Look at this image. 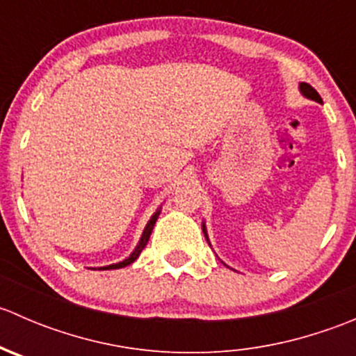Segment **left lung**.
Listing matches in <instances>:
<instances>
[{
	"instance_id": "8db88e82",
	"label": "left lung",
	"mask_w": 356,
	"mask_h": 356,
	"mask_svg": "<svg viewBox=\"0 0 356 356\" xmlns=\"http://www.w3.org/2000/svg\"><path fill=\"white\" fill-rule=\"evenodd\" d=\"M300 92L305 96V98L312 99V102H317V103H322V98L321 95H318L317 91H315L314 88H312L310 84H307V82H300ZM201 229H203V234H204V239L208 241V245H210V239H208V232H207V225H204V222H201ZM211 246V245H210ZM224 264V261H222ZM225 265V264H224ZM229 267V265H227Z\"/></svg>"
}]
</instances>
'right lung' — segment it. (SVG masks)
<instances>
[{
    "instance_id": "obj_1",
    "label": "right lung",
    "mask_w": 356,
    "mask_h": 356,
    "mask_svg": "<svg viewBox=\"0 0 356 356\" xmlns=\"http://www.w3.org/2000/svg\"><path fill=\"white\" fill-rule=\"evenodd\" d=\"M160 211H161V204H160V207L156 208V211H155V213L152 215V218H149V220H148V224H146L145 231H143V234H141V239H139V243H138V245H136L134 250H132V253L129 254L127 258H124V260H122V261H117V264L105 265V267H98L99 270H115V268L127 267V265H131L132 261H136V260H138V257H139V254H141V251L145 250V246H146V245H148V241H149V236H152V231H153V227H155V224H156V220H158V215H160Z\"/></svg>"
}]
</instances>
